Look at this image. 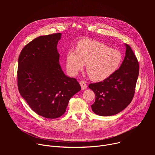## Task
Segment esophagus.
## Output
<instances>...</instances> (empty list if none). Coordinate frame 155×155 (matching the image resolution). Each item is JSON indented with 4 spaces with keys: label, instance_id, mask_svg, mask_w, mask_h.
<instances>
[{
    "label": "esophagus",
    "instance_id": "obj_1",
    "mask_svg": "<svg viewBox=\"0 0 155 155\" xmlns=\"http://www.w3.org/2000/svg\"><path fill=\"white\" fill-rule=\"evenodd\" d=\"M80 86H81V89H82L83 90L86 89L87 84H86V82H85L84 81H83V80L80 81Z\"/></svg>",
    "mask_w": 155,
    "mask_h": 155
}]
</instances>
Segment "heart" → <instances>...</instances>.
<instances>
[{"label": "heart", "instance_id": "b5f03b06", "mask_svg": "<svg viewBox=\"0 0 155 155\" xmlns=\"http://www.w3.org/2000/svg\"><path fill=\"white\" fill-rule=\"evenodd\" d=\"M122 53L105 44L83 39L77 45V51L70 49L65 56V66L72 75H77L86 64V72L94 81H102L112 75L121 66Z\"/></svg>", "mask_w": 155, "mask_h": 155}]
</instances>
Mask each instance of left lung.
Wrapping results in <instances>:
<instances>
[{
  "mask_svg": "<svg viewBox=\"0 0 155 155\" xmlns=\"http://www.w3.org/2000/svg\"><path fill=\"white\" fill-rule=\"evenodd\" d=\"M125 46L126 55L117 71L102 81L88 86L96 95L91 108L97 115H116L126 108L134 97L139 65L130 46Z\"/></svg>",
  "mask_w": 155,
  "mask_h": 155,
  "instance_id": "left-lung-1",
  "label": "left lung"
}]
</instances>
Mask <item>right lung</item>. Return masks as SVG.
I'll use <instances>...</instances> for the list:
<instances>
[{
  "instance_id": "add662e5",
  "label": "right lung",
  "mask_w": 155,
  "mask_h": 155,
  "mask_svg": "<svg viewBox=\"0 0 155 155\" xmlns=\"http://www.w3.org/2000/svg\"><path fill=\"white\" fill-rule=\"evenodd\" d=\"M61 34L40 36L21 50L18 58V87L37 114L47 118L61 117L70 99L81 90L74 78L66 76L57 50Z\"/></svg>"
}]
</instances>
